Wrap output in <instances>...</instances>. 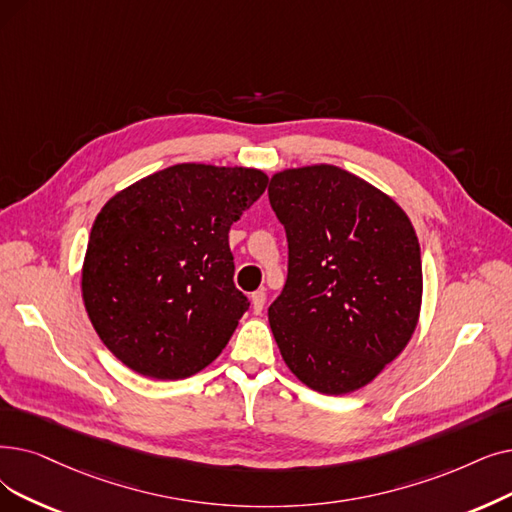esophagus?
Returning a JSON list of instances; mask_svg holds the SVG:
<instances>
[{"mask_svg": "<svg viewBox=\"0 0 512 512\" xmlns=\"http://www.w3.org/2000/svg\"><path fill=\"white\" fill-rule=\"evenodd\" d=\"M251 305H253V314H261L263 305H265V293L263 291H255L251 295Z\"/></svg>", "mask_w": 512, "mask_h": 512, "instance_id": "34e87169", "label": "esophagus"}]
</instances>
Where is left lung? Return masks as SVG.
Listing matches in <instances>:
<instances>
[{
  "label": "left lung",
  "mask_w": 512,
  "mask_h": 512,
  "mask_svg": "<svg viewBox=\"0 0 512 512\" xmlns=\"http://www.w3.org/2000/svg\"><path fill=\"white\" fill-rule=\"evenodd\" d=\"M268 194L288 240V278L268 309L282 360L318 393L358 391L418 326L412 221L389 194L328 163L274 173Z\"/></svg>",
  "instance_id": "8db88e82"
}]
</instances>
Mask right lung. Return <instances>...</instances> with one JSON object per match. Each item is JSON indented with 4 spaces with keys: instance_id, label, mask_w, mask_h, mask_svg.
I'll use <instances>...</instances> for the list:
<instances>
[{
    "instance_id": "add662e5",
    "label": "right lung",
    "mask_w": 512,
    "mask_h": 512,
    "mask_svg": "<svg viewBox=\"0 0 512 512\" xmlns=\"http://www.w3.org/2000/svg\"><path fill=\"white\" fill-rule=\"evenodd\" d=\"M265 186L255 167L180 163L108 198L87 242L81 297L119 362L177 381L224 351L249 309L228 234Z\"/></svg>"
}]
</instances>
